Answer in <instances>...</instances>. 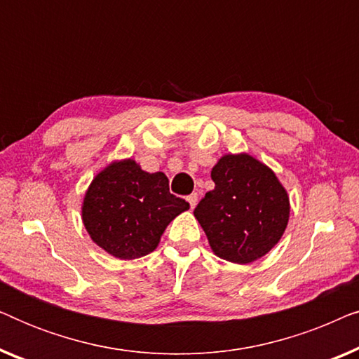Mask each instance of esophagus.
<instances>
[{
	"label": "esophagus",
	"mask_w": 359,
	"mask_h": 359,
	"mask_svg": "<svg viewBox=\"0 0 359 359\" xmlns=\"http://www.w3.org/2000/svg\"><path fill=\"white\" fill-rule=\"evenodd\" d=\"M188 203H189V205H191V209H194L196 204H198V193L189 194V196H188Z\"/></svg>",
	"instance_id": "1"
}]
</instances>
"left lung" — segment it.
<instances>
[{"instance_id": "1", "label": "left lung", "mask_w": 359, "mask_h": 359, "mask_svg": "<svg viewBox=\"0 0 359 359\" xmlns=\"http://www.w3.org/2000/svg\"><path fill=\"white\" fill-rule=\"evenodd\" d=\"M214 189L205 193L194 217L219 258L247 264L262 258L283 237L289 198L276 175L247 154L224 155L210 171Z\"/></svg>"}]
</instances>
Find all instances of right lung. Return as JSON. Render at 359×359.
I'll return each mask as SVG.
<instances>
[{"label":"right lung","instance_id":"right-lung-1","mask_svg":"<svg viewBox=\"0 0 359 359\" xmlns=\"http://www.w3.org/2000/svg\"><path fill=\"white\" fill-rule=\"evenodd\" d=\"M188 209L184 199L170 193L165 173H147L129 158L96 175L81 215L97 247L119 259H134L154 252L166 225Z\"/></svg>","mask_w":359,"mask_h":359}]
</instances>
